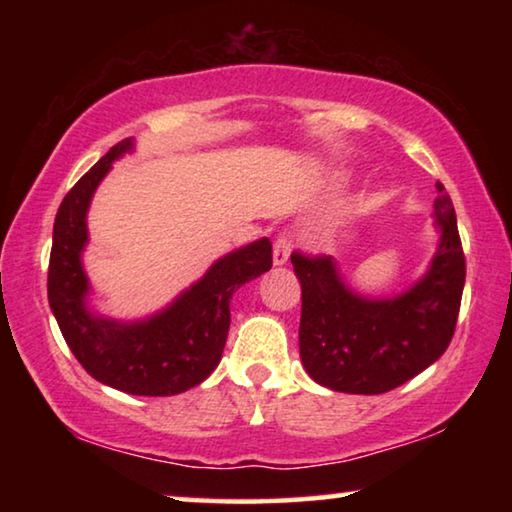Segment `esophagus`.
<instances>
[{
	"label": "esophagus",
	"instance_id": "obj_1",
	"mask_svg": "<svg viewBox=\"0 0 512 512\" xmlns=\"http://www.w3.org/2000/svg\"><path fill=\"white\" fill-rule=\"evenodd\" d=\"M289 255H291V241L287 235H280L275 239V246H273V264L284 266L289 262Z\"/></svg>",
	"mask_w": 512,
	"mask_h": 512
}]
</instances>
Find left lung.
<instances>
[{
    "instance_id": "8db88e82",
    "label": "left lung",
    "mask_w": 512,
    "mask_h": 512,
    "mask_svg": "<svg viewBox=\"0 0 512 512\" xmlns=\"http://www.w3.org/2000/svg\"><path fill=\"white\" fill-rule=\"evenodd\" d=\"M440 241L413 287L393 298L352 291L334 257L291 255L302 289L300 359L316 384L379 395L436 363L452 341L465 284V255L452 198L436 185Z\"/></svg>"
}]
</instances>
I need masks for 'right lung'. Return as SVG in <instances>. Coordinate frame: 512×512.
Returning a JSON list of instances; mask_svg holds the SVG:
<instances>
[{
  "instance_id": "right-lung-1",
  "label": "right lung",
  "mask_w": 512,
  "mask_h": 512,
  "mask_svg": "<svg viewBox=\"0 0 512 512\" xmlns=\"http://www.w3.org/2000/svg\"><path fill=\"white\" fill-rule=\"evenodd\" d=\"M133 149L131 137L112 146L60 203L47 293L63 339L88 375L131 395L167 397L198 386L219 366L230 329L232 293L266 273L273 266V253L266 237L232 250L149 318L115 320L92 311L90 280L81 262L88 244V210L112 162Z\"/></svg>"
}]
</instances>
